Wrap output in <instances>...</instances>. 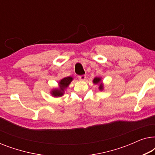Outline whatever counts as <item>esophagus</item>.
<instances>
[{
	"label": "esophagus",
	"mask_w": 155,
	"mask_h": 155,
	"mask_svg": "<svg viewBox=\"0 0 155 155\" xmlns=\"http://www.w3.org/2000/svg\"><path fill=\"white\" fill-rule=\"evenodd\" d=\"M78 79H79L80 80H84L86 79V75H79V76H78Z\"/></svg>",
	"instance_id": "obj_1"
}]
</instances>
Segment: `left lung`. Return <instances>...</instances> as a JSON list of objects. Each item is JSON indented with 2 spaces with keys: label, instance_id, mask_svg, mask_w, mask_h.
<instances>
[{
  "label": "left lung",
  "instance_id": "left-lung-1",
  "mask_svg": "<svg viewBox=\"0 0 155 155\" xmlns=\"http://www.w3.org/2000/svg\"><path fill=\"white\" fill-rule=\"evenodd\" d=\"M101 81V78H95L94 80H93V82H94V84H98L99 82ZM103 89V84H99V90H101Z\"/></svg>",
  "mask_w": 155,
  "mask_h": 155
}]
</instances>
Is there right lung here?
I'll use <instances>...</instances> for the list:
<instances>
[{"label": "right lung", "instance_id": "obj_1", "mask_svg": "<svg viewBox=\"0 0 155 155\" xmlns=\"http://www.w3.org/2000/svg\"><path fill=\"white\" fill-rule=\"evenodd\" d=\"M72 80H73L72 77H67L61 80L59 82V89H55L54 90H53L51 92L52 95H54V97L62 96L64 92V90L68 87Z\"/></svg>", "mask_w": 155, "mask_h": 155}]
</instances>
